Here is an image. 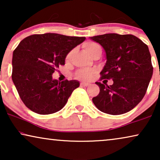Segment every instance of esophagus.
<instances>
[{
    "instance_id": "34e87169",
    "label": "esophagus",
    "mask_w": 160,
    "mask_h": 160,
    "mask_svg": "<svg viewBox=\"0 0 160 160\" xmlns=\"http://www.w3.org/2000/svg\"><path fill=\"white\" fill-rule=\"evenodd\" d=\"M80 85L81 86H84V87H88V86H89V85H90V84H89V83H85V82H82L80 84Z\"/></svg>"
}]
</instances>
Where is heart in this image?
Segmentation results:
<instances>
[{"label": "heart", "instance_id": "1", "mask_svg": "<svg viewBox=\"0 0 160 160\" xmlns=\"http://www.w3.org/2000/svg\"><path fill=\"white\" fill-rule=\"evenodd\" d=\"M84 48L86 52L91 57L93 55L95 52H97L98 50L101 49L100 45L95 42H88L85 43ZM72 55V52H70L66 56V60H69ZM95 72V70L93 68H86V69H81L76 73V78L82 80H88L92 77V74Z\"/></svg>", "mask_w": 160, "mask_h": 160}]
</instances>
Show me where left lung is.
<instances>
[{"label": "left lung", "mask_w": 160, "mask_h": 160, "mask_svg": "<svg viewBox=\"0 0 160 160\" xmlns=\"http://www.w3.org/2000/svg\"><path fill=\"white\" fill-rule=\"evenodd\" d=\"M99 43L106 54V63L100 80L112 79L113 84L96 82L100 87L93 103L102 112L119 115L134 108L143 99L153 74L148 46L133 35L107 33L90 37Z\"/></svg>", "instance_id": "1"}]
</instances>
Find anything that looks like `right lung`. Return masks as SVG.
Returning a JSON list of instances; mask_svg holds the SVG:
<instances>
[{"label":"right lung","instance_id":"add662e5","mask_svg":"<svg viewBox=\"0 0 160 160\" xmlns=\"http://www.w3.org/2000/svg\"><path fill=\"white\" fill-rule=\"evenodd\" d=\"M85 37L58 33L26 37L13 52L12 81L24 104L35 113L46 115L62 109L74 89L76 80L58 82L52 74L65 65L67 54Z\"/></svg>","mask_w":160,"mask_h":160}]
</instances>
